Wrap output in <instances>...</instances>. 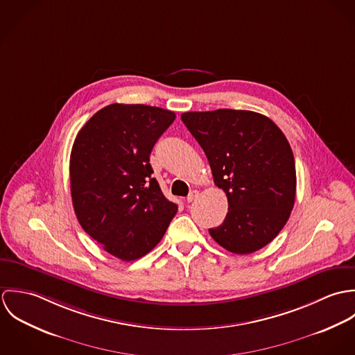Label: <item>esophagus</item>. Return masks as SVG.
I'll use <instances>...</instances> for the list:
<instances>
[{"label":"esophagus","mask_w":355,"mask_h":355,"mask_svg":"<svg viewBox=\"0 0 355 355\" xmlns=\"http://www.w3.org/2000/svg\"><path fill=\"white\" fill-rule=\"evenodd\" d=\"M198 194H200V193H198L197 190H193V191L187 196V198H186V200H187V202H193V201L198 197Z\"/></svg>","instance_id":"obj_1"}]
</instances>
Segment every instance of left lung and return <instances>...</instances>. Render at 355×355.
I'll return each instance as SVG.
<instances>
[{
  "label": "left lung",
  "mask_w": 355,
  "mask_h": 355,
  "mask_svg": "<svg viewBox=\"0 0 355 355\" xmlns=\"http://www.w3.org/2000/svg\"><path fill=\"white\" fill-rule=\"evenodd\" d=\"M182 120L228 200V213L221 225L209 230L210 236L231 253L262 249L294 207L297 173L287 138L269 117L252 110L186 112Z\"/></svg>",
  "instance_id": "left-lung-1"
}]
</instances>
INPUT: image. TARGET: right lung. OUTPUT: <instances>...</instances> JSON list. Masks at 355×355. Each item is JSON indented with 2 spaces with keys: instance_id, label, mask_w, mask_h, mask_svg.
<instances>
[{
  "instance_id": "1",
  "label": "right lung",
  "mask_w": 355,
  "mask_h": 355,
  "mask_svg": "<svg viewBox=\"0 0 355 355\" xmlns=\"http://www.w3.org/2000/svg\"><path fill=\"white\" fill-rule=\"evenodd\" d=\"M175 113L112 103L78 132L69 159L71 197L82 228L107 253L134 261L162 239L178 205L152 178L150 153Z\"/></svg>"
}]
</instances>
